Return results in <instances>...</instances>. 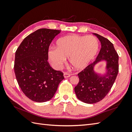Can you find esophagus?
Listing matches in <instances>:
<instances>
[{"label": "esophagus", "mask_w": 132, "mask_h": 132, "mask_svg": "<svg viewBox=\"0 0 132 132\" xmlns=\"http://www.w3.org/2000/svg\"><path fill=\"white\" fill-rule=\"evenodd\" d=\"M63 75H64V77L65 78H67L70 77L71 75L69 74H68V73H64Z\"/></svg>", "instance_id": "obj_1"}]
</instances>
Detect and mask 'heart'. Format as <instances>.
<instances>
[{"mask_svg":"<svg viewBox=\"0 0 132 132\" xmlns=\"http://www.w3.org/2000/svg\"><path fill=\"white\" fill-rule=\"evenodd\" d=\"M56 47L48 50V58L55 69H60L68 58L75 70H80L88 65L96 55L99 47L97 38L93 36L68 35L58 39Z\"/></svg>","mask_w":132,"mask_h":132,"instance_id":"heart-1","label":"heart"}]
</instances>
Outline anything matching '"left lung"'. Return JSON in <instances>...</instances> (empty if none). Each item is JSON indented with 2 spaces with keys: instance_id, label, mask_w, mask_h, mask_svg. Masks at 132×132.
Wrapping results in <instances>:
<instances>
[{
  "instance_id": "8db88e82",
  "label": "left lung",
  "mask_w": 132,
  "mask_h": 132,
  "mask_svg": "<svg viewBox=\"0 0 132 132\" xmlns=\"http://www.w3.org/2000/svg\"><path fill=\"white\" fill-rule=\"evenodd\" d=\"M94 35L101 42V50L95 61L78 74L79 82L74 87L77 98L86 103L102 100L110 91L118 73V55L113 45L102 36ZM100 62H105L102 72L95 70Z\"/></svg>"
}]
</instances>
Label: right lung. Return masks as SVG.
I'll list each match as a JSON object with an SVG mask.
<instances>
[{"instance_id": "right-lung-1", "label": "right lung", "mask_w": 132, "mask_h": 132, "mask_svg": "<svg viewBox=\"0 0 132 132\" xmlns=\"http://www.w3.org/2000/svg\"><path fill=\"white\" fill-rule=\"evenodd\" d=\"M61 30L41 29L30 34L15 52L14 71L19 86L26 96L37 102L53 98L64 79L48 62V50Z\"/></svg>"}]
</instances>
